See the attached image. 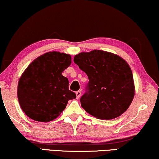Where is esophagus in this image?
Here are the masks:
<instances>
[{"instance_id":"1","label":"esophagus","mask_w":159,"mask_h":159,"mask_svg":"<svg viewBox=\"0 0 159 159\" xmlns=\"http://www.w3.org/2000/svg\"><path fill=\"white\" fill-rule=\"evenodd\" d=\"M76 95H77V98H80V96H81V91L78 90L76 92Z\"/></svg>"}]
</instances>
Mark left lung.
<instances>
[{
    "instance_id": "8db88e82",
    "label": "left lung",
    "mask_w": 159,
    "mask_h": 159,
    "mask_svg": "<svg viewBox=\"0 0 159 159\" xmlns=\"http://www.w3.org/2000/svg\"><path fill=\"white\" fill-rule=\"evenodd\" d=\"M74 61L88 75L86 92L80 98L82 107L100 119L121 116L134 95L132 70L120 56L101 50L82 52Z\"/></svg>"
}]
</instances>
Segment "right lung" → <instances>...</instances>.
Wrapping results in <instances>:
<instances>
[{
    "label": "right lung",
    "instance_id": "obj_1",
    "mask_svg": "<svg viewBox=\"0 0 159 159\" xmlns=\"http://www.w3.org/2000/svg\"><path fill=\"white\" fill-rule=\"evenodd\" d=\"M71 63V56L48 52L30 64L19 80L17 96L21 109L33 120L53 121L76 94L69 90V80L61 74Z\"/></svg>",
    "mask_w": 159,
    "mask_h": 159
}]
</instances>
